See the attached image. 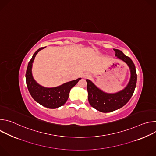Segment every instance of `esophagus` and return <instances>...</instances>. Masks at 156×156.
Returning a JSON list of instances; mask_svg holds the SVG:
<instances>
[{"instance_id": "obj_1", "label": "esophagus", "mask_w": 156, "mask_h": 156, "mask_svg": "<svg viewBox=\"0 0 156 156\" xmlns=\"http://www.w3.org/2000/svg\"><path fill=\"white\" fill-rule=\"evenodd\" d=\"M90 76H91V75H90V73H84V74L83 75V78H90Z\"/></svg>"}]
</instances>
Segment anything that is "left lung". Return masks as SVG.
Masks as SVG:
<instances>
[{"label":"left lung","mask_w":156,"mask_h":156,"mask_svg":"<svg viewBox=\"0 0 156 156\" xmlns=\"http://www.w3.org/2000/svg\"><path fill=\"white\" fill-rule=\"evenodd\" d=\"M114 50L115 56L126 63L130 70L129 81L123 90L116 93H107L101 90L91 81L86 80L89 102L93 108L104 113L112 112L124 106L133 96L136 85L137 75L134 63L121 51Z\"/></svg>","instance_id":"1"}]
</instances>
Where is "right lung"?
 <instances>
[{
  "mask_svg": "<svg viewBox=\"0 0 156 156\" xmlns=\"http://www.w3.org/2000/svg\"><path fill=\"white\" fill-rule=\"evenodd\" d=\"M45 48H41L37 50L29 62L26 72V82L28 91L34 101L47 108H56L66 102L71 89L81 78H78L54 87H45L39 84L33 77L32 65L36 54Z\"/></svg>",
  "mask_w": 156,
  "mask_h": 156,
  "instance_id": "right-lung-1",
  "label": "right lung"
}]
</instances>
